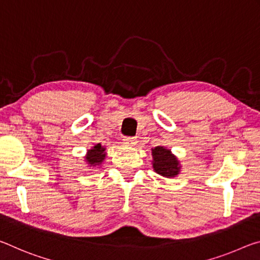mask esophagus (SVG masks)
Segmentation results:
<instances>
[{
  "mask_svg": "<svg viewBox=\"0 0 260 260\" xmlns=\"http://www.w3.org/2000/svg\"><path fill=\"white\" fill-rule=\"evenodd\" d=\"M123 143H124L126 146H131V147H134V146L137 145L138 140L136 139V138H134V137H125L124 139H123Z\"/></svg>",
  "mask_w": 260,
  "mask_h": 260,
  "instance_id": "obj_1",
  "label": "esophagus"
}]
</instances>
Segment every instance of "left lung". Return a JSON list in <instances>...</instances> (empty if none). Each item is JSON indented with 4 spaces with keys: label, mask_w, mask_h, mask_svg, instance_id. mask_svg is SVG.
I'll return each mask as SVG.
<instances>
[{
    "label": "left lung",
    "mask_w": 260,
    "mask_h": 260,
    "mask_svg": "<svg viewBox=\"0 0 260 260\" xmlns=\"http://www.w3.org/2000/svg\"><path fill=\"white\" fill-rule=\"evenodd\" d=\"M152 167L154 172L166 178H174L180 175L182 166L176 155L165 146L152 148Z\"/></svg>",
    "instance_id": "obj_1"
}]
</instances>
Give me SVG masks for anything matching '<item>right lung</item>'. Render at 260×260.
I'll use <instances>...</instances> for the list:
<instances>
[{"mask_svg": "<svg viewBox=\"0 0 260 260\" xmlns=\"http://www.w3.org/2000/svg\"><path fill=\"white\" fill-rule=\"evenodd\" d=\"M106 155H107L106 147L102 146L101 144H95L90 150H87L86 155L84 156V161L90 169L100 168L106 159Z\"/></svg>", "mask_w": 260, "mask_h": 260, "instance_id": "add662e5", "label": "right lung"}]
</instances>
